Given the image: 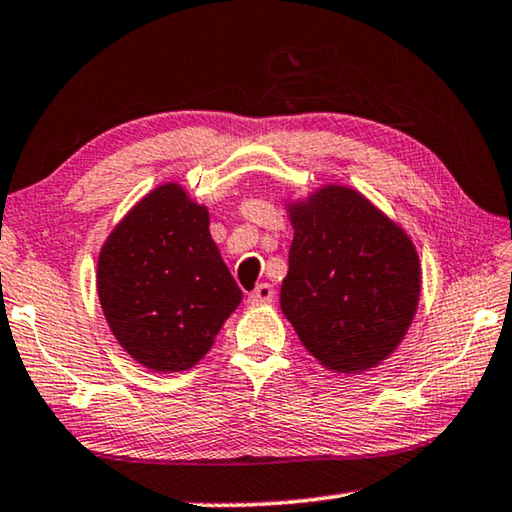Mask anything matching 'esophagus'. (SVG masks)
Segmentation results:
<instances>
[{
    "label": "esophagus",
    "mask_w": 512,
    "mask_h": 512,
    "mask_svg": "<svg viewBox=\"0 0 512 512\" xmlns=\"http://www.w3.org/2000/svg\"><path fill=\"white\" fill-rule=\"evenodd\" d=\"M273 296H275L273 287L269 285V282H262V285H257L253 291H250L248 300H250V303H253V305H264V303H271Z\"/></svg>",
    "instance_id": "obj_1"
}]
</instances>
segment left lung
<instances>
[{
	"instance_id": "left-lung-1",
	"label": "left lung",
	"mask_w": 512,
	"mask_h": 512,
	"mask_svg": "<svg viewBox=\"0 0 512 512\" xmlns=\"http://www.w3.org/2000/svg\"><path fill=\"white\" fill-rule=\"evenodd\" d=\"M294 241L280 307L303 346L337 373L383 362L415 319L421 266L403 227L351 186L289 202Z\"/></svg>"
}]
</instances>
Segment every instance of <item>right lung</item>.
<instances>
[{"label":"right lung","mask_w":512,"mask_h":512,"mask_svg":"<svg viewBox=\"0 0 512 512\" xmlns=\"http://www.w3.org/2000/svg\"><path fill=\"white\" fill-rule=\"evenodd\" d=\"M97 296L118 344L161 373L205 358L241 303L207 207L175 182L150 191L113 227L97 259Z\"/></svg>","instance_id":"add662e5"}]
</instances>
